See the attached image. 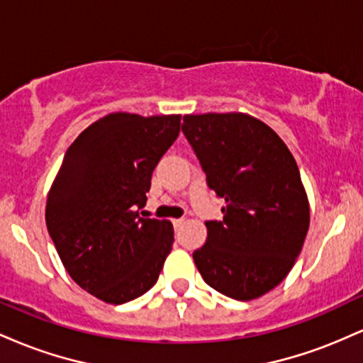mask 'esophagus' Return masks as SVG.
I'll return each mask as SVG.
<instances>
[{
    "mask_svg": "<svg viewBox=\"0 0 363 363\" xmlns=\"http://www.w3.org/2000/svg\"><path fill=\"white\" fill-rule=\"evenodd\" d=\"M172 223H174V228H181L182 227V223H184V218H176V220H172Z\"/></svg>",
    "mask_w": 363,
    "mask_h": 363,
    "instance_id": "1",
    "label": "esophagus"
}]
</instances>
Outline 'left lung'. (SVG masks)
<instances>
[{
	"instance_id": "1",
	"label": "left lung",
	"mask_w": 363,
	"mask_h": 363,
	"mask_svg": "<svg viewBox=\"0 0 363 363\" xmlns=\"http://www.w3.org/2000/svg\"><path fill=\"white\" fill-rule=\"evenodd\" d=\"M182 133L206 184L225 199L193 252L211 289L252 301L285 280L309 230V201L297 162L280 136L240 112L184 116Z\"/></svg>"
}]
</instances>
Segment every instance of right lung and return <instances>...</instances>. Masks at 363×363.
<instances>
[{"label": "right lung", "mask_w": 363, "mask_h": 363, "mask_svg": "<svg viewBox=\"0 0 363 363\" xmlns=\"http://www.w3.org/2000/svg\"><path fill=\"white\" fill-rule=\"evenodd\" d=\"M179 131L181 116L116 112L90 124L62 158L45 223L69 277L104 302L148 291L172 249V223L138 210Z\"/></svg>", "instance_id": "right-lung-1"}]
</instances>
